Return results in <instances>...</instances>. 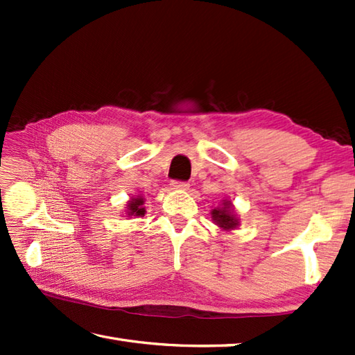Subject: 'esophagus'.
I'll list each match as a JSON object with an SVG mask.
<instances>
[{
  "label": "esophagus",
  "instance_id": "obj_1",
  "mask_svg": "<svg viewBox=\"0 0 355 355\" xmlns=\"http://www.w3.org/2000/svg\"><path fill=\"white\" fill-rule=\"evenodd\" d=\"M171 189H173V191H186V189H189V184L184 183V182H172Z\"/></svg>",
  "mask_w": 355,
  "mask_h": 355
}]
</instances>
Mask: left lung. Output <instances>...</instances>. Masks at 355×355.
Listing matches in <instances>:
<instances>
[{
    "label": "left lung",
    "mask_w": 355,
    "mask_h": 355,
    "mask_svg": "<svg viewBox=\"0 0 355 355\" xmlns=\"http://www.w3.org/2000/svg\"><path fill=\"white\" fill-rule=\"evenodd\" d=\"M210 215H212V221L220 227L221 232H232L238 229L241 224L235 206L232 205L229 198L221 200L220 205L210 210Z\"/></svg>",
    "instance_id": "left-lung-1"
}]
</instances>
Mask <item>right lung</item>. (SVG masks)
I'll return each instance as SVG.
<instances>
[{
	"instance_id": "obj_1",
	"label": "right lung",
	"mask_w": 355,
	"mask_h": 355,
	"mask_svg": "<svg viewBox=\"0 0 355 355\" xmlns=\"http://www.w3.org/2000/svg\"><path fill=\"white\" fill-rule=\"evenodd\" d=\"M146 214V207H145V198L141 195H134L130 200L126 201V207H125V215L128 218H140L145 216Z\"/></svg>"
}]
</instances>
